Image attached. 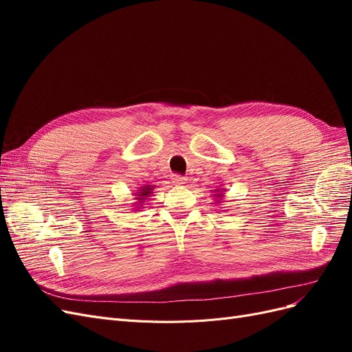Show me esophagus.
<instances>
[{
	"label": "esophagus",
	"mask_w": 352,
	"mask_h": 352,
	"mask_svg": "<svg viewBox=\"0 0 352 352\" xmlns=\"http://www.w3.org/2000/svg\"><path fill=\"white\" fill-rule=\"evenodd\" d=\"M172 184L177 185V186H184V185L188 184V179L182 175H173L172 176Z\"/></svg>",
	"instance_id": "obj_1"
}]
</instances>
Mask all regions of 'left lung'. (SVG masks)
<instances>
[{
    "label": "left lung",
    "instance_id": "left-lung-1",
    "mask_svg": "<svg viewBox=\"0 0 352 352\" xmlns=\"http://www.w3.org/2000/svg\"><path fill=\"white\" fill-rule=\"evenodd\" d=\"M212 197H216L214 199H216V202L214 204H220V201L225 198V189H221V188H219V189H214V194H212Z\"/></svg>",
    "mask_w": 352,
    "mask_h": 352
}]
</instances>
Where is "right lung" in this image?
<instances>
[{
  "mask_svg": "<svg viewBox=\"0 0 352 352\" xmlns=\"http://www.w3.org/2000/svg\"><path fill=\"white\" fill-rule=\"evenodd\" d=\"M154 188H155V185H144L141 188H138V192L133 194L135 199H136V202H133L135 204L133 206L135 208H132L133 211H141L142 206L148 201V197H151Z\"/></svg>",
  "mask_w": 352,
  "mask_h": 352,
  "instance_id": "1",
  "label": "right lung"
}]
</instances>
